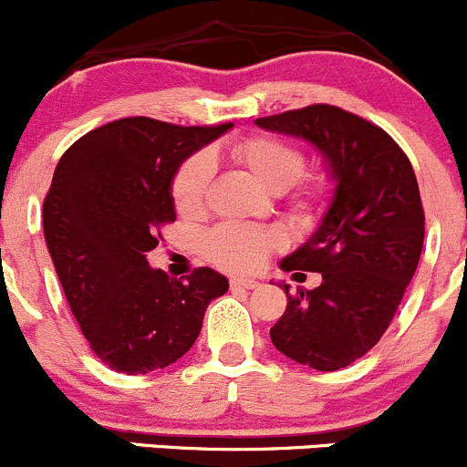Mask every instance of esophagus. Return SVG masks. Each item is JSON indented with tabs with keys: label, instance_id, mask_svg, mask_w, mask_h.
Wrapping results in <instances>:
<instances>
[{
	"label": "esophagus",
	"instance_id": "34e87169",
	"mask_svg": "<svg viewBox=\"0 0 467 467\" xmlns=\"http://www.w3.org/2000/svg\"><path fill=\"white\" fill-rule=\"evenodd\" d=\"M232 283L234 289H258L260 283L255 278H240V275H235V278L229 280Z\"/></svg>",
	"mask_w": 467,
	"mask_h": 467
}]
</instances>
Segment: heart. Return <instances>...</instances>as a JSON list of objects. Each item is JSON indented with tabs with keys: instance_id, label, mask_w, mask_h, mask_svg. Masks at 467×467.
Instances as JSON below:
<instances>
[{
	"instance_id": "heart-1",
	"label": "heart",
	"mask_w": 467,
	"mask_h": 467,
	"mask_svg": "<svg viewBox=\"0 0 467 467\" xmlns=\"http://www.w3.org/2000/svg\"><path fill=\"white\" fill-rule=\"evenodd\" d=\"M229 155L240 169H244L265 192L285 193L292 189L305 171V155L292 142L275 135H252L234 142ZM213 182L212 155L198 153L189 158L175 173L171 184L173 204L184 218H198L204 213L209 202V192ZM327 184L325 180H314L296 198V207L312 213L325 202ZM278 247V238L263 229L223 224L207 235V254L218 267L229 272H252L260 267L272 249Z\"/></svg>"
}]
</instances>
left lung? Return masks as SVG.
I'll return each instance as SVG.
<instances>
[{
    "mask_svg": "<svg viewBox=\"0 0 467 467\" xmlns=\"http://www.w3.org/2000/svg\"><path fill=\"white\" fill-rule=\"evenodd\" d=\"M305 140L332 182L314 234L280 260L285 272H318L323 283L287 294L272 327L280 354L336 372L365 356L392 323L419 265L425 215L408 155L383 129L329 104L255 119Z\"/></svg>",
    "mask_w": 467,
    "mask_h": 467,
    "instance_id": "left-lung-1",
    "label": "left lung"
}]
</instances>
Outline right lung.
<instances>
[{"label":"right lung","instance_id":"add662e5","mask_svg":"<svg viewBox=\"0 0 467 467\" xmlns=\"http://www.w3.org/2000/svg\"><path fill=\"white\" fill-rule=\"evenodd\" d=\"M232 127L115 119L82 135L55 167L44 238L73 316L115 372L149 374L182 358L209 303L229 289L212 267L169 278L147 254L175 220L180 164Z\"/></svg>","mask_w":467,"mask_h":467}]
</instances>
